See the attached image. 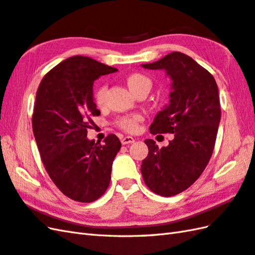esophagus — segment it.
<instances>
[{"label": "esophagus", "mask_w": 255, "mask_h": 255, "mask_svg": "<svg viewBox=\"0 0 255 255\" xmlns=\"http://www.w3.org/2000/svg\"><path fill=\"white\" fill-rule=\"evenodd\" d=\"M133 142H134V139L132 137H129V135H127V137L122 139L123 144H131V143H133Z\"/></svg>", "instance_id": "esophagus-1"}]
</instances>
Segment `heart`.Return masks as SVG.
I'll use <instances>...</instances> for the list:
<instances>
[{"mask_svg": "<svg viewBox=\"0 0 255 255\" xmlns=\"http://www.w3.org/2000/svg\"><path fill=\"white\" fill-rule=\"evenodd\" d=\"M126 84L129 88V90L133 94H137L141 91H150L152 82L147 78L146 76L134 73L130 74L126 78ZM105 96H106V87L101 86L99 87L96 92H94V102L98 106H103L105 102ZM141 121V117L139 115H132V116H124L121 117L120 120L116 122V126L123 129L124 131L127 132H134L138 128V123Z\"/></svg>", "mask_w": 255, "mask_h": 255, "instance_id": "1", "label": "heart"}]
</instances>
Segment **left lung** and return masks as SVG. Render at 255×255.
<instances>
[{"label":"left lung","instance_id":"1","mask_svg":"<svg viewBox=\"0 0 255 255\" xmlns=\"http://www.w3.org/2000/svg\"><path fill=\"white\" fill-rule=\"evenodd\" d=\"M141 66L165 70L171 79L169 104L156 114L150 132L174 133V139L162 149L154 140H144L149 154L141 165L150 190L171 197L190 187L212 156L221 122L218 88L208 70L180 52Z\"/></svg>","mask_w":255,"mask_h":255}]
</instances>
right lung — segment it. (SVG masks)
Masks as SVG:
<instances>
[{
    "label": "right lung",
    "mask_w": 255,
    "mask_h": 255,
    "mask_svg": "<svg viewBox=\"0 0 255 255\" xmlns=\"http://www.w3.org/2000/svg\"><path fill=\"white\" fill-rule=\"evenodd\" d=\"M117 72L93 58L76 55L51 69L35 96L32 129L47 174L60 190L78 202H93L108 189L122 143L109 134L104 144L87 138L99 116L93 82Z\"/></svg>",
    "instance_id": "right-lung-1"
}]
</instances>
